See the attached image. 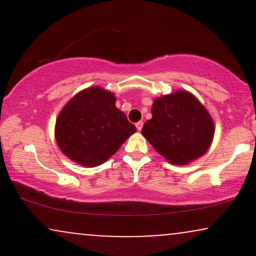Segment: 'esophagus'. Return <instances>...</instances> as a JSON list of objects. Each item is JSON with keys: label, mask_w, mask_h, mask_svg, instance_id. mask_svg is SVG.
<instances>
[{"label": "esophagus", "mask_w": 256, "mask_h": 256, "mask_svg": "<svg viewBox=\"0 0 256 256\" xmlns=\"http://www.w3.org/2000/svg\"><path fill=\"white\" fill-rule=\"evenodd\" d=\"M136 128H137V130H138V131L142 130V128H143V122H138L137 124H136Z\"/></svg>", "instance_id": "esophagus-1"}]
</instances>
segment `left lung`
<instances>
[{
    "instance_id": "1",
    "label": "left lung",
    "mask_w": 256,
    "mask_h": 256,
    "mask_svg": "<svg viewBox=\"0 0 256 256\" xmlns=\"http://www.w3.org/2000/svg\"><path fill=\"white\" fill-rule=\"evenodd\" d=\"M152 119L143 125L142 134L161 156L172 165H188L210 149L214 122L198 98L177 90L154 98Z\"/></svg>"
}]
</instances>
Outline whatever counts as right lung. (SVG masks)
Returning <instances> with one entry per match:
<instances>
[{"mask_svg": "<svg viewBox=\"0 0 256 256\" xmlns=\"http://www.w3.org/2000/svg\"><path fill=\"white\" fill-rule=\"evenodd\" d=\"M116 102V95L101 86L76 94L55 122V140L62 154L85 167L101 165L116 154L137 131Z\"/></svg>", "mask_w": 256, "mask_h": 256, "instance_id": "right-lung-1", "label": "right lung"}]
</instances>
